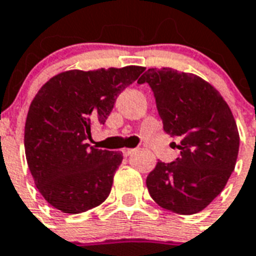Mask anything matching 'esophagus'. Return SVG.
I'll use <instances>...</instances> for the list:
<instances>
[{"label": "esophagus", "instance_id": "34e87169", "mask_svg": "<svg viewBox=\"0 0 256 256\" xmlns=\"http://www.w3.org/2000/svg\"><path fill=\"white\" fill-rule=\"evenodd\" d=\"M122 154H124V156H130V154H132V153L134 152V149H132V148H124L122 150Z\"/></svg>", "mask_w": 256, "mask_h": 256}]
</instances>
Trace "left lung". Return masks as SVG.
Returning <instances> with one entry per match:
<instances>
[{"label":"left lung","mask_w":256,"mask_h":256,"mask_svg":"<svg viewBox=\"0 0 256 256\" xmlns=\"http://www.w3.org/2000/svg\"><path fill=\"white\" fill-rule=\"evenodd\" d=\"M138 83L150 86L164 130L180 140V157L158 161L146 177L149 194L177 214L201 212L224 190L236 162L239 134L232 110L194 74L148 68Z\"/></svg>","instance_id":"1"}]
</instances>
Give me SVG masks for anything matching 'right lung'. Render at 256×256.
I'll list each match as a JSON object with an SVG mask.
<instances>
[{"label": "right lung", "mask_w": 256, "mask_h": 256, "mask_svg": "<svg viewBox=\"0 0 256 256\" xmlns=\"http://www.w3.org/2000/svg\"><path fill=\"white\" fill-rule=\"evenodd\" d=\"M142 71L140 66L64 71L32 99L24 153L36 189L55 209L79 214L107 200L122 153L91 146V126L106 122L118 94Z\"/></svg>", "instance_id": "add662e5"}]
</instances>
